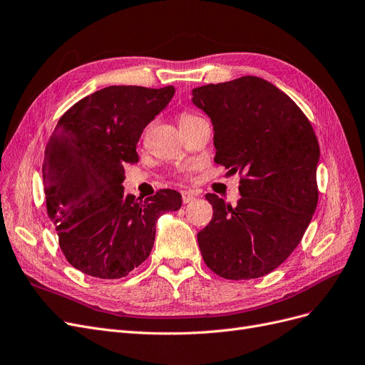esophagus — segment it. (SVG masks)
<instances>
[{
    "label": "esophagus",
    "mask_w": 365,
    "mask_h": 365,
    "mask_svg": "<svg viewBox=\"0 0 365 365\" xmlns=\"http://www.w3.org/2000/svg\"><path fill=\"white\" fill-rule=\"evenodd\" d=\"M182 200H183V203L186 205V203H191V201H194L195 197H194V194L190 192V191H183V192H182Z\"/></svg>",
    "instance_id": "esophagus-1"
}]
</instances>
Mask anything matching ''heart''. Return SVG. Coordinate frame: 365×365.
Returning <instances> with one entry per match:
<instances>
[{
	"instance_id": "heart-1",
	"label": "heart",
	"mask_w": 365,
	"mask_h": 365,
	"mask_svg": "<svg viewBox=\"0 0 365 365\" xmlns=\"http://www.w3.org/2000/svg\"><path fill=\"white\" fill-rule=\"evenodd\" d=\"M195 118H197V115H194V114L183 113V114H180V117H179V123H180V126H183V125L190 123V121H192V120H195Z\"/></svg>"
}]
</instances>
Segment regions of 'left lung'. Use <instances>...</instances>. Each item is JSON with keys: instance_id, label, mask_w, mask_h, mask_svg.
Instances as JSON below:
<instances>
[{"instance_id": "obj_1", "label": "left lung", "mask_w": 365, "mask_h": 365, "mask_svg": "<svg viewBox=\"0 0 365 365\" xmlns=\"http://www.w3.org/2000/svg\"><path fill=\"white\" fill-rule=\"evenodd\" d=\"M212 120L215 162L244 174L233 207L215 194L212 221L197 235L210 271L260 278L298 247L317 206L320 148L312 123L284 91L259 76L192 90Z\"/></svg>"}]
</instances>
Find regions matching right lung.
Returning <instances> with one entry per match:
<instances>
[{
    "label": "right lung",
    "mask_w": 365,
    "mask_h": 365,
    "mask_svg": "<svg viewBox=\"0 0 365 365\" xmlns=\"http://www.w3.org/2000/svg\"><path fill=\"white\" fill-rule=\"evenodd\" d=\"M174 87L111 86L67 110L43 159L46 210L66 260L102 279L126 277L153 248L156 221L178 210L182 195L160 190L125 195V164L138 162L144 128L168 105Z\"/></svg>",
    "instance_id": "obj_1"
}]
</instances>
